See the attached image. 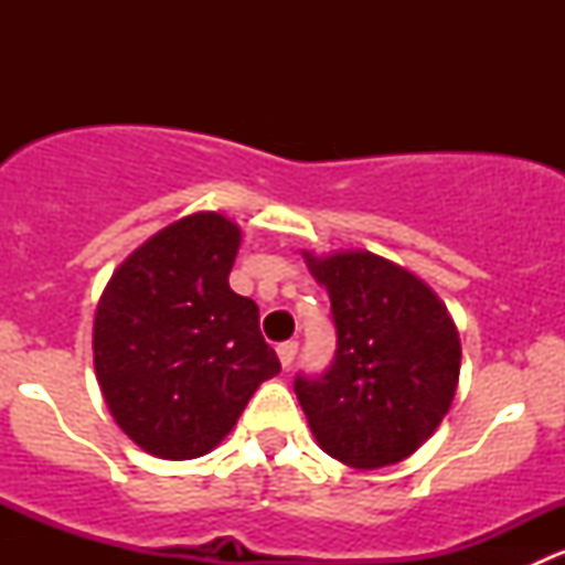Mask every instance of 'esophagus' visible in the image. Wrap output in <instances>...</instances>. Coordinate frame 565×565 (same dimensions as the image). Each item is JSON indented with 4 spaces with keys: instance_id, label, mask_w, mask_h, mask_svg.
<instances>
[{
    "instance_id": "esophagus-1",
    "label": "esophagus",
    "mask_w": 565,
    "mask_h": 565,
    "mask_svg": "<svg viewBox=\"0 0 565 565\" xmlns=\"http://www.w3.org/2000/svg\"><path fill=\"white\" fill-rule=\"evenodd\" d=\"M276 352H278V361H281V366L289 369L292 366L295 355H298V341H284V344L276 347Z\"/></svg>"
}]
</instances>
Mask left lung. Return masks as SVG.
Listing matches in <instances>:
<instances>
[{"label": "left lung", "instance_id": "obj_1", "mask_svg": "<svg viewBox=\"0 0 565 565\" xmlns=\"http://www.w3.org/2000/svg\"><path fill=\"white\" fill-rule=\"evenodd\" d=\"M328 289L333 366L295 393L319 448L355 470L396 465L446 418L459 385V330L415 273L372 250H303Z\"/></svg>", "mask_w": 565, "mask_h": 565}]
</instances>
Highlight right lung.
<instances>
[{
  "label": "right lung",
  "instance_id": "right-lung-1",
  "mask_svg": "<svg viewBox=\"0 0 565 565\" xmlns=\"http://www.w3.org/2000/svg\"><path fill=\"white\" fill-rule=\"evenodd\" d=\"M241 226L193 213L141 243L108 278L93 324L95 374L119 429L161 459H196L281 372L259 309L232 292Z\"/></svg>",
  "mask_w": 565,
  "mask_h": 565
}]
</instances>
